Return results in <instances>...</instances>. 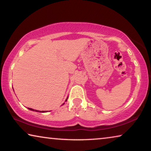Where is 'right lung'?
<instances>
[{
  "label": "right lung",
  "instance_id": "obj_1",
  "mask_svg": "<svg viewBox=\"0 0 151 151\" xmlns=\"http://www.w3.org/2000/svg\"><path fill=\"white\" fill-rule=\"evenodd\" d=\"M68 99V98H67ZM67 99H66V101H67ZM29 109V110H30V111H36V112H47V111H36V110H34V109H30V108H28Z\"/></svg>",
  "mask_w": 151,
  "mask_h": 151
}]
</instances>
